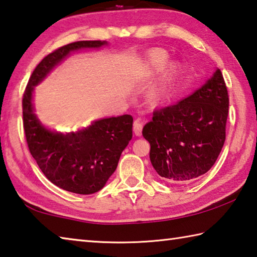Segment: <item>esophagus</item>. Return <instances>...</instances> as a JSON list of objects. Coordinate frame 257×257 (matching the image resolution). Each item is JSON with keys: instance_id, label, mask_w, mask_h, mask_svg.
<instances>
[{"instance_id": "1", "label": "esophagus", "mask_w": 257, "mask_h": 257, "mask_svg": "<svg viewBox=\"0 0 257 257\" xmlns=\"http://www.w3.org/2000/svg\"><path fill=\"white\" fill-rule=\"evenodd\" d=\"M142 130H143V122L141 119H136L134 122V133L136 134V136H142Z\"/></svg>"}]
</instances>
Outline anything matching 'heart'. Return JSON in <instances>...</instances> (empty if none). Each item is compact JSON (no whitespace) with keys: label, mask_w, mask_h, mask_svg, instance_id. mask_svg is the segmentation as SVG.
I'll return each instance as SVG.
<instances>
[{"label":"heart","mask_w":257,"mask_h":257,"mask_svg":"<svg viewBox=\"0 0 257 257\" xmlns=\"http://www.w3.org/2000/svg\"><path fill=\"white\" fill-rule=\"evenodd\" d=\"M167 62H169V55H167L165 51L163 50L153 51L148 57L146 71L149 74H155V73L161 72L162 69L166 66ZM174 72H175V66L174 65H171L170 68L167 69V73L164 77V80H163L161 83H158L157 85L152 90L151 97L153 100L161 99V97L165 94L167 87H169L170 81L174 75Z\"/></svg>","instance_id":"b5f03b06"}]
</instances>
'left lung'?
Masks as SVG:
<instances>
[{
  "label": "left lung",
  "mask_w": 257,
  "mask_h": 257,
  "mask_svg": "<svg viewBox=\"0 0 257 257\" xmlns=\"http://www.w3.org/2000/svg\"><path fill=\"white\" fill-rule=\"evenodd\" d=\"M229 95L220 69L175 104L156 109L143 136L151 144L152 165L163 179L180 183L211 169L226 141Z\"/></svg>",
  "instance_id": "8db88e82"
}]
</instances>
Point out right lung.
<instances>
[{"mask_svg": "<svg viewBox=\"0 0 257 257\" xmlns=\"http://www.w3.org/2000/svg\"><path fill=\"white\" fill-rule=\"evenodd\" d=\"M105 44L101 40L75 41L48 54L32 72L22 97L23 129L30 154L51 183L77 194L97 192L112 175L133 137V116L97 120L76 134L53 133L41 125L34 113L32 91L71 51Z\"/></svg>", "mask_w": 257, "mask_h": 257, "instance_id": "right-lung-1", "label": "right lung"}]
</instances>
